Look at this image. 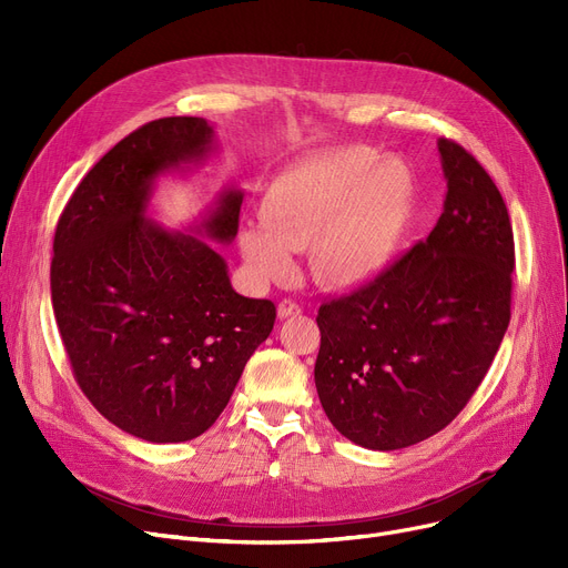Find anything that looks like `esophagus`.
Instances as JSON below:
<instances>
[{
  "label": "esophagus",
  "instance_id": "1",
  "mask_svg": "<svg viewBox=\"0 0 568 568\" xmlns=\"http://www.w3.org/2000/svg\"><path fill=\"white\" fill-rule=\"evenodd\" d=\"M300 313H302V306L296 304L294 300H283V302L278 304V317H281V320L292 317V315H300Z\"/></svg>",
  "mask_w": 568,
  "mask_h": 568
}]
</instances>
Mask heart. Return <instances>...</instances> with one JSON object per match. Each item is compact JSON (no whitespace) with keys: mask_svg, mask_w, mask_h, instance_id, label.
Listing matches in <instances>:
<instances>
[{"mask_svg":"<svg viewBox=\"0 0 568 568\" xmlns=\"http://www.w3.org/2000/svg\"><path fill=\"white\" fill-rule=\"evenodd\" d=\"M264 216L239 232V246L264 281L287 278L294 251L308 248L315 276L359 287L392 264L412 214V176L368 146H338L285 168L268 186Z\"/></svg>","mask_w":568,"mask_h":568,"instance_id":"1","label":"heart"}]
</instances>
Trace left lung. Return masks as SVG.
<instances>
[{"instance_id":"1","label":"left lung","mask_w":568,"mask_h":568,"mask_svg":"<svg viewBox=\"0 0 568 568\" xmlns=\"http://www.w3.org/2000/svg\"><path fill=\"white\" fill-rule=\"evenodd\" d=\"M437 146L449 191L426 242L317 311L320 403L341 435L373 452L449 426L511 320L516 251L501 193L458 142Z\"/></svg>"}]
</instances>
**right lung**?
Here are the masks:
<instances>
[{"label":"right lung","instance_id":"right-lung-1","mask_svg":"<svg viewBox=\"0 0 568 568\" xmlns=\"http://www.w3.org/2000/svg\"><path fill=\"white\" fill-rule=\"evenodd\" d=\"M212 146L202 116L140 126L84 174L54 230L52 308L73 377L110 424L154 444L212 428L276 322L272 302L232 290L212 244L144 219L156 176ZM242 200L225 191L197 232L230 244Z\"/></svg>","mask_w":568,"mask_h":568}]
</instances>
